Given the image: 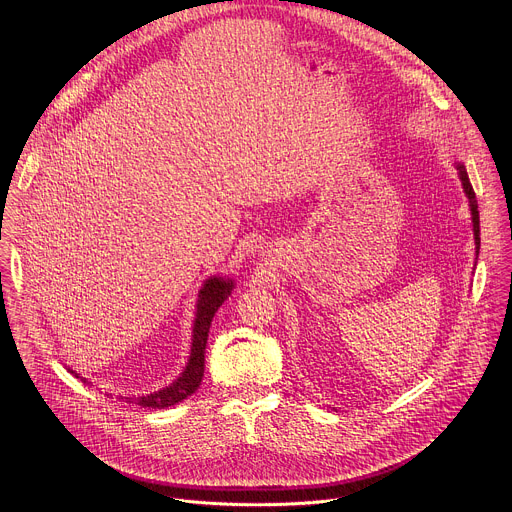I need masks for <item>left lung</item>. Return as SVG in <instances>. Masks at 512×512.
Segmentation results:
<instances>
[{"mask_svg": "<svg viewBox=\"0 0 512 512\" xmlns=\"http://www.w3.org/2000/svg\"><path fill=\"white\" fill-rule=\"evenodd\" d=\"M458 168V174H460V180H462V186H464V192L470 200V212H472V227H474V241H476V255H478V249H480V216H478V202H476V194L472 190V184H470V178H468V172H466V166L464 164H456Z\"/></svg>", "mask_w": 512, "mask_h": 512, "instance_id": "8db88e82", "label": "left lung"}]
</instances>
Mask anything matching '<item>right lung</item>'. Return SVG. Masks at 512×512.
Wrapping results in <instances>:
<instances>
[{"mask_svg": "<svg viewBox=\"0 0 512 512\" xmlns=\"http://www.w3.org/2000/svg\"><path fill=\"white\" fill-rule=\"evenodd\" d=\"M235 283L233 279H223V277H210L204 281L200 294H198V304H196V318H194V330H192V348H190V358L184 373L166 389L150 393L145 397H125L127 401H135L141 407H152V409H164L172 407L180 401H184L188 395H192L204 377V350H206V340H208V330L210 322L216 314V310L223 306V302L231 296ZM72 373V371H70ZM77 379L79 375L72 373ZM87 383V379H83Z\"/></svg>", "mask_w": 512, "mask_h": 512, "instance_id": "1", "label": "right lung"}]
</instances>
